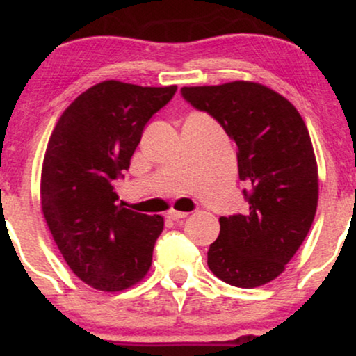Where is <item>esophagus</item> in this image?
<instances>
[{
    "mask_svg": "<svg viewBox=\"0 0 356 356\" xmlns=\"http://www.w3.org/2000/svg\"><path fill=\"white\" fill-rule=\"evenodd\" d=\"M189 216V212H181V211H169L167 212V218L172 220H179V219H186Z\"/></svg>",
    "mask_w": 356,
    "mask_h": 356,
    "instance_id": "obj_1",
    "label": "esophagus"
}]
</instances>
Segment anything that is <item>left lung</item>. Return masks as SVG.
Masks as SVG:
<instances>
[{
    "label": "left lung",
    "instance_id": "1",
    "mask_svg": "<svg viewBox=\"0 0 356 356\" xmlns=\"http://www.w3.org/2000/svg\"><path fill=\"white\" fill-rule=\"evenodd\" d=\"M182 99L209 113L238 145L244 214L219 218L207 266L238 288L273 281L312 227L318 206V167L303 118L284 97L252 81L184 87Z\"/></svg>",
    "mask_w": 356,
    "mask_h": 356
}]
</instances>
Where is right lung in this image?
<instances>
[{"label":"right lung","mask_w":356,"mask_h":356,"mask_svg":"<svg viewBox=\"0 0 356 356\" xmlns=\"http://www.w3.org/2000/svg\"><path fill=\"white\" fill-rule=\"evenodd\" d=\"M177 87H138L107 80L61 113L44 154L42 209L56 246L83 283L122 291L152 263L164 218L130 211L118 201L147 122Z\"/></svg>","instance_id":"1"}]
</instances>
